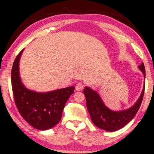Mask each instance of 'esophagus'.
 <instances>
[{"label": "esophagus", "instance_id": "1", "mask_svg": "<svg viewBox=\"0 0 154 154\" xmlns=\"http://www.w3.org/2000/svg\"><path fill=\"white\" fill-rule=\"evenodd\" d=\"M83 84L81 83H78L76 85H75V90H76L77 91H81V90H83Z\"/></svg>", "mask_w": 154, "mask_h": 154}]
</instances>
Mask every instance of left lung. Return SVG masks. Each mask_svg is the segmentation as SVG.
I'll list each match as a JSON object with an SVG mask.
<instances>
[{
    "instance_id": "8db88e82",
    "label": "left lung",
    "mask_w": 154,
    "mask_h": 154,
    "mask_svg": "<svg viewBox=\"0 0 154 154\" xmlns=\"http://www.w3.org/2000/svg\"><path fill=\"white\" fill-rule=\"evenodd\" d=\"M138 67L142 71L145 80L146 74L144 63H142ZM83 93L85 96L86 106L92 123L100 129L108 132H114L123 128L135 116L142 104L144 87L135 104L127 110L121 111H113L107 108L97 92L88 87H85L83 90Z\"/></svg>"
}]
</instances>
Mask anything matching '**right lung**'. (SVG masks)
<instances>
[{
	"instance_id": "1",
	"label": "right lung",
	"mask_w": 154,
	"mask_h": 154,
	"mask_svg": "<svg viewBox=\"0 0 154 154\" xmlns=\"http://www.w3.org/2000/svg\"><path fill=\"white\" fill-rule=\"evenodd\" d=\"M23 50L14 61L11 83L14 102L21 116L37 130L50 129L60 121L66 102L74 92L71 86L54 91L35 92L26 89L19 74V62Z\"/></svg>"
}]
</instances>
